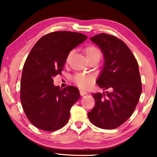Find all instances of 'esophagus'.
Masks as SVG:
<instances>
[{
  "instance_id": "1",
  "label": "esophagus",
  "mask_w": 157,
  "mask_h": 157,
  "mask_svg": "<svg viewBox=\"0 0 157 157\" xmlns=\"http://www.w3.org/2000/svg\"><path fill=\"white\" fill-rule=\"evenodd\" d=\"M88 93L86 91H83V90H81L80 91V94H81V96H85V95H86Z\"/></svg>"
}]
</instances>
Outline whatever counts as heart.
Instances as JSON below:
<instances>
[{
    "label": "heart",
    "instance_id": "obj_1",
    "mask_svg": "<svg viewBox=\"0 0 157 157\" xmlns=\"http://www.w3.org/2000/svg\"><path fill=\"white\" fill-rule=\"evenodd\" d=\"M84 53L88 61H92V60L99 61L102 55L100 49L95 46H93V45L86 47L84 48ZM73 54H74V51H69L67 56H66V62L69 61ZM73 80L76 83V84L78 85L81 89H87L91 87L92 83H93V77L89 76V75L78 73V74H75L73 76Z\"/></svg>",
    "mask_w": 157,
    "mask_h": 157
}]
</instances>
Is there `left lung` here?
Returning a JSON list of instances; mask_svg holds the SVG:
<instances>
[{"label": "left lung", "mask_w": 157, "mask_h": 157, "mask_svg": "<svg viewBox=\"0 0 157 157\" xmlns=\"http://www.w3.org/2000/svg\"><path fill=\"white\" fill-rule=\"evenodd\" d=\"M91 40L99 47L104 57L96 83L111 91L92 94L95 106L88 117L97 127L113 129L132 115L139 101L142 87L139 65L125 43L116 36L100 33Z\"/></svg>", "instance_id": "1"}]
</instances>
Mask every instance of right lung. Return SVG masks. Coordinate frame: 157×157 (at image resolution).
Segmentation results:
<instances>
[{"label":"right lung","mask_w":157,"mask_h":157,"mask_svg":"<svg viewBox=\"0 0 157 157\" xmlns=\"http://www.w3.org/2000/svg\"><path fill=\"white\" fill-rule=\"evenodd\" d=\"M87 36L71 31H55L43 36L34 45L23 68L21 101L30 122L40 129L53 132L66 124L71 106L80 98L73 86L63 89L53 85L61 74L69 51Z\"/></svg>","instance_id":"obj_1"}]
</instances>
